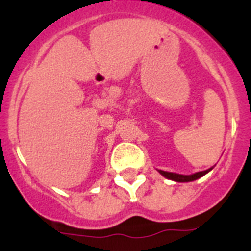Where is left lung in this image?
I'll list each match as a JSON object with an SVG mask.
<instances>
[{
  "label": "left lung",
  "mask_w": 251,
  "mask_h": 251,
  "mask_svg": "<svg viewBox=\"0 0 251 251\" xmlns=\"http://www.w3.org/2000/svg\"><path fill=\"white\" fill-rule=\"evenodd\" d=\"M212 168L207 169L205 171H201V173H196L193 175H179V174H175V173H168V171H163V170H159V173L163 175L164 177L169 179H173V181L176 182H191V181H196V179L201 178L203 177L204 175H206L209 171H211Z\"/></svg>",
  "instance_id": "8db88e82"
}]
</instances>
